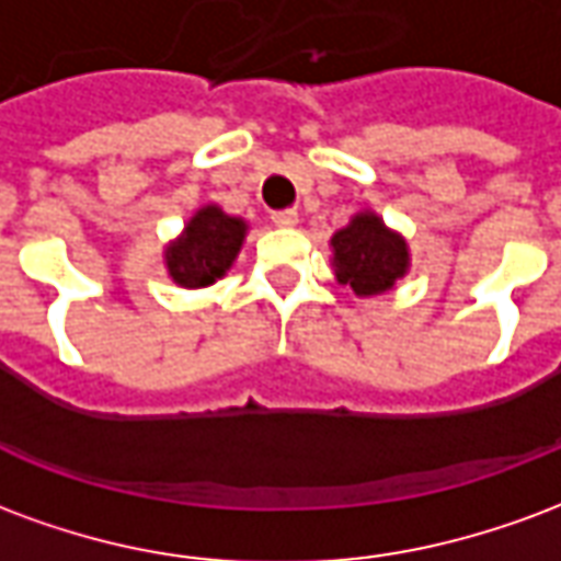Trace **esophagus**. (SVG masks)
Returning <instances> with one entry per match:
<instances>
[{
  "mask_svg": "<svg viewBox=\"0 0 561 561\" xmlns=\"http://www.w3.org/2000/svg\"><path fill=\"white\" fill-rule=\"evenodd\" d=\"M270 221L276 228H294L297 225V209H276V213H270Z\"/></svg>",
  "mask_w": 561,
  "mask_h": 561,
  "instance_id": "obj_1",
  "label": "esophagus"
}]
</instances>
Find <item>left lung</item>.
Listing matches in <instances>:
<instances>
[{"label": "left lung", "mask_w": 561, "mask_h": 561, "mask_svg": "<svg viewBox=\"0 0 561 561\" xmlns=\"http://www.w3.org/2000/svg\"><path fill=\"white\" fill-rule=\"evenodd\" d=\"M333 264L336 279L352 285L354 294H381L393 288L409 267V249L400 237L385 228L373 213L354 216L348 228L333 233Z\"/></svg>", "instance_id": "left-lung-1"}]
</instances>
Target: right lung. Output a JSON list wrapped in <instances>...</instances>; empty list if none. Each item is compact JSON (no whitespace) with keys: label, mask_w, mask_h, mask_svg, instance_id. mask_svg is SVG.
Here are the masks:
<instances>
[{"label":"right lung","mask_w":561,"mask_h":561,"mask_svg":"<svg viewBox=\"0 0 561 561\" xmlns=\"http://www.w3.org/2000/svg\"><path fill=\"white\" fill-rule=\"evenodd\" d=\"M243 233V219L225 216L219 207L197 209L183 237L168 249V273L185 288L213 285L233 264Z\"/></svg>","instance_id":"obj_1"}]
</instances>
